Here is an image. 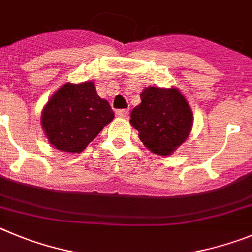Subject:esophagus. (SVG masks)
I'll use <instances>...</instances> for the list:
<instances>
[{"label":"esophagus","instance_id":"34e87169","mask_svg":"<svg viewBox=\"0 0 252 252\" xmlns=\"http://www.w3.org/2000/svg\"><path fill=\"white\" fill-rule=\"evenodd\" d=\"M128 113H129L128 109H119L117 112V115L121 118H126L128 117Z\"/></svg>","mask_w":252,"mask_h":252}]
</instances>
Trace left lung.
I'll return each mask as SVG.
<instances>
[{"mask_svg":"<svg viewBox=\"0 0 252 252\" xmlns=\"http://www.w3.org/2000/svg\"><path fill=\"white\" fill-rule=\"evenodd\" d=\"M140 100L131 110L130 124L149 151L169 156L191 133L193 114L188 101L177 88L156 87L143 90Z\"/></svg>","mask_w":252,"mask_h":252,"instance_id":"obj_1","label":"left lung"}]
</instances>
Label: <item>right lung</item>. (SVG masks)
<instances>
[{
	"instance_id": "obj_1",
	"label": "right lung",
	"mask_w": 252,
	"mask_h": 252,
	"mask_svg": "<svg viewBox=\"0 0 252 252\" xmlns=\"http://www.w3.org/2000/svg\"><path fill=\"white\" fill-rule=\"evenodd\" d=\"M113 118L114 112L99 96L94 83H66L45 105L41 126L56 149L80 153Z\"/></svg>"
}]
</instances>
